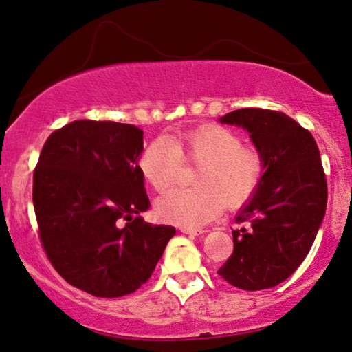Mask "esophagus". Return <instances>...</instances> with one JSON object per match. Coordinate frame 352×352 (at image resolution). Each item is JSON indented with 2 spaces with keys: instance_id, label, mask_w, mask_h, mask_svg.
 <instances>
[{
  "instance_id": "34e87169",
  "label": "esophagus",
  "mask_w": 352,
  "mask_h": 352,
  "mask_svg": "<svg viewBox=\"0 0 352 352\" xmlns=\"http://www.w3.org/2000/svg\"><path fill=\"white\" fill-rule=\"evenodd\" d=\"M180 231L183 232V234H191V236H197L202 232V230H196V228H186V226H180Z\"/></svg>"
}]
</instances>
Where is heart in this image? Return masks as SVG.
I'll use <instances>...</instances> for the list:
<instances>
[{"instance_id":"1","label":"heart","mask_w":352,"mask_h":352,"mask_svg":"<svg viewBox=\"0 0 352 352\" xmlns=\"http://www.w3.org/2000/svg\"><path fill=\"white\" fill-rule=\"evenodd\" d=\"M183 162L199 164L190 190H172L156 202L162 221L201 228L217 219L225 206L239 209L263 180L266 162L260 148L244 145L230 127L201 126L180 135L155 138L138 157V170L153 191L164 192L177 182Z\"/></svg>"}]
</instances>
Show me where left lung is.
<instances>
[{"instance_id":"1","label":"left lung","mask_w":352,"mask_h":352,"mask_svg":"<svg viewBox=\"0 0 352 352\" xmlns=\"http://www.w3.org/2000/svg\"><path fill=\"white\" fill-rule=\"evenodd\" d=\"M220 121L249 131L266 169L236 217L245 226L232 231L234 249L219 274L242 290L271 289L303 263L324 220L327 180L318 143L280 111L241 108Z\"/></svg>"}]
</instances>
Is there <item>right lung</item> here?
Segmentation results:
<instances>
[{
  "label": "right lung",
  "instance_id": "add662e5",
  "mask_svg": "<svg viewBox=\"0 0 352 352\" xmlns=\"http://www.w3.org/2000/svg\"><path fill=\"white\" fill-rule=\"evenodd\" d=\"M142 150V129L79 120L49 135L34 167L43 249L68 284L94 296L140 289L175 234L174 226L138 217L150 207L137 164Z\"/></svg>",
  "mask_w": 352,
  "mask_h": 352
}]
</instances>
